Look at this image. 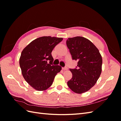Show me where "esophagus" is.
Wrapping results in <instances>:
<instances>
[{
  "instance_id": "1",
  "label": "esophagus",
  "mask_w": 121,
  "mask_h": 121,
  "mask_svg": "<svg viewBox=\"0 0 121 121\" xmlns=\"http://www.w3.org/2000/svg\"><path fill=\"white\" fill-rule=\"evenodd\" d=\"M62 69H63V70H67L68 69V68L67 67H63L62 68Z\"/></svg>"
}]
</instances>
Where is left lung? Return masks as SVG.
<instances>
[{
    "mask_svg": "<svg viewBox=\"0 0 121 121\" xmlns=\"http://www.w3.org/2000/svg\"><path fill=\"white\" fill-rule=\"evenodd\" d=\"M66 44L72 60L78 61L77 67L69 69L73 76L68 85L74 92L83 93L91 89L99 78L102 57L97 47L84 37L69 38Z\"/></svg>",
    "mask_w": 121,
    "mask_h": 121,
    "instance_id": "left-lung-1",
    "label": "left lung"
}]
</instances>
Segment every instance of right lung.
<instances>
[{"label":"right lung","instance_id":"add662e5","mask_svg":"<svg viewBox=\"0 0 121 121\" xmlns=\"http://www.w3.org/2000/svg\"><path fill=\"white\" fill-rule=\"evenodd\" d=\"M62 38L43 36L32 41L21 53L20 66L24 78L33 88L45 90L52 85L55 76L61 69L53 65L52 52Z\"/></svg>","mask_w":121,"mask_h":121}]
</instances>
